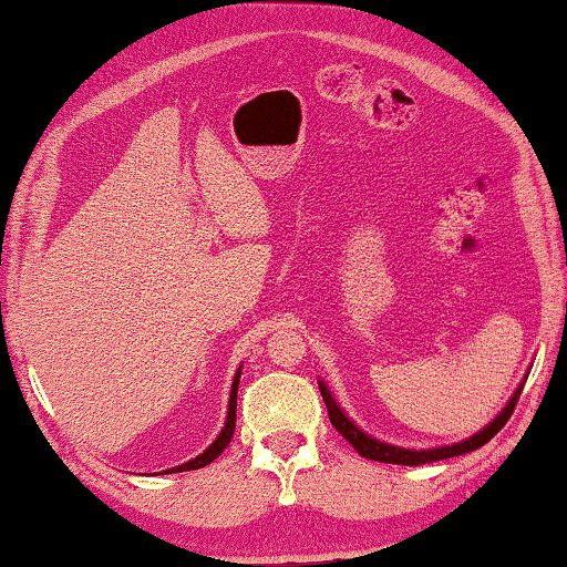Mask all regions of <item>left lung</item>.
<instances>
[{
	"label": "left lung",
	"instance_id": "left-lung-1",
	"mask_svg": "<svg viewBox=\"0 0 567 567\" xmlns=\"http://www.w3.org/2000/svg\"><path fill=\"white\" fill-rule=\"evenodd\" d=\"M319 390H321V398H324V405L329 411V421H332L334 429L352 443L357 454L364 456V458H372V461H382V464H403V466H421V464H431V461L461 456V454H468V451H476L478 446H484V443H489L494 435L504 429V423L509 421V415H512V411H515L519 393H522V388H517V393L509 398V403L504 405V411L496 415L489 425H484L482 431L474 433L472 439L454 443V446L415 451V449L390 446V443H382L378 439H372V435L357 429L350 417L342 413V408L334 403V398H332V393H329V388L324 385V382H319Z\"/></svg>",
	"mask_w": 567,
	"mask_h": 567
}]
</instances>
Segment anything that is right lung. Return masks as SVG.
<instances>
[{
	"label": "right lung",
	"mask_w": 567,
	"mask_h": 567,
	"mask_svg": "<svg viewBox=\"0 0 567 567\" xmlns=\"http://www.w3.org/2000/svg\"><path fill=\"white\" fill-rule=\"evenodd\" d=\"M238 382H240V370H238V374H235V380H233L230 403H228V417H225V425H223L220 435H217V439L210 443V449H205L203 454H199L197 458L187 461V464H182V466L169 468L172 474H177V472H193V468H203V466H207V464H210V461H215L217 456L223 454L225 446H228L230 439H233V433H235V398H238Z\"/></svg>",
	"instance_id": "right-lung-1"
}]
</instances>
